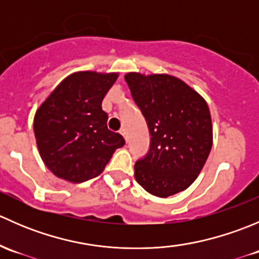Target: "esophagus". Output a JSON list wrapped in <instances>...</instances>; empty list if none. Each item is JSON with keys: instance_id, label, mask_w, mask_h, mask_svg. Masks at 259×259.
<instances>
[{"instance_id": "34e87169", "label": "esophagus", "mask_w": 259, "mask_h": 259, "mask_svg": "<svg viewBox=\"0 0 259 259\" xmlns=\"http://www.w3.org/2000/svg\"><path fill=\"white\" fill-rule=\"evenodd\" d=\"M119 133L122 135V137L125 138V140H126V132H125V129H120Z\"/></svg>"}]
</instances>
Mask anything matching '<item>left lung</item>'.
<instances>
[{"mask_svg": "<svg viewBox=\"0 0 259 259\" xmlns=\"http://www.w3.org/2000/svg\"><path fill=\"white\" fill-rule=\"evenodd\" d=\"M125 81L151 135L149 153L134 166L135 179L159 198L183 192L197 179L213 145L207 101L168 74L127 72Z\"/></svg>", "mask_w": 259, "mask_h": 259, "instance_id": "obj_1", "label": "left lung"}]
</instances>
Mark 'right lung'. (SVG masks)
I'll return each mask as SVG.
<instances>
[{"instance_id":"right-lung-1","label":"right lung","mask_w":259,"mask_h":259,"mask_svg":"<svg viewBox=\"0 0 259 259\" xmlns=\"http://www.w3.org/2000/svg\"><path fill=\"white\" fill-rule=\"evenodd\" d=\"M117 76V72H74L36 110L38 153L57 178L70 183L95 178L125 144L119 133L108 129V114L101 108Z\"/></svg>"}]
</instances>
